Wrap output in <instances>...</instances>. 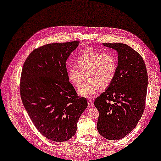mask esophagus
<instances>
[{"instance_id":"34e87169","label":"esophagus","mask_w":161,"mask_h":161,"mask_svg":"<svg viewBox=\"0 0 161 161\" xmlns=\"http://www.w3.org/2000/svg\"><path fill=\"white\" fill-rule=\"evenodd\" d=\"M87 103H88V106H89V107H93V104H94V102H93V100H91V99H89V100H88Z\"/></svg>"}]
</instances>
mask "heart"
Here are the masks:
<instances>
[{
	"mask_svg": "<svg viewBox=\"0 0 161 161\" xmlns=\"http://www.w3.org/2000/svg\"><path fill=\"white\" fill-rule=\"evenodd\" d=\"M78 67L71 66L68 69V79L76 87L82 86L78 93L84 97H93L101 87L110 85L114 80L118 68L116 56L111 53H100L86 50L77 59Z\"/></svg>",
	"mask_w": 161,
	"mask_h": 161,
	"instance_id": "b5f03b06",
	"label": "heart"
}]
</instances>
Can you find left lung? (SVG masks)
I'll return each mask as SVG.
<instances>
[{
  "label": "left lung",
  "instance_id": "left-lung-1",
  "mask_svg": "<svg viewBox=\"0 0 161 161\" xmlns=\"http://www.w3.org/2000/svg\"><path fill=\"white\" fill-rule=\"evenodd\" d=\"M118 53L114 80L95 100L99 110L97 130L104 138L118 140L128 135L141 119L145 105L148 76L142 56L124 43H103Z\"/></svg>",
  "mask_w": 161,
  "mask_h": 161
}]
</instances>
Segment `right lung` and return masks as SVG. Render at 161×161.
<instances>
[{
  "mask_svg": "<svg viewBox=\"0 0 161 161\" xmlns=\"http://www.w3.org/2000/svg\"><path fill=\"white\" fill-rule=\"evenodd\" d=\"M80 43H51L33 51L25 60L19 92L24 106L41 134L53 142L73 137L87 107L69 81L66 62Z\"/></svg>",
  "mask_w": 161,
  "mask_h": 161,
  "instance_id": "right-lung-1",
  "label": "right lung"
}]
</instances>
